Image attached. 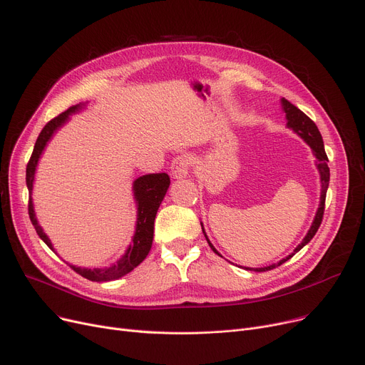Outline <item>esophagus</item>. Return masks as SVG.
<instances>
[{
  "mask_svg": "<svg viewBox=\"0 0 365 365\" xmlns=\"http://www.w3.org/2000/svg\"><path fill=\"white\" fill-rule=\"evenodd\" d=\"M188 166L190 162L185 156H178L173 160V165H170V173H173L174 178H184L188 175Z\"/></svg>",
  "mask_w": 365,
  "mask_h": 365,
  "instance_id": "esophagus-1",
  "label": "esophagus"
}]
</instances>
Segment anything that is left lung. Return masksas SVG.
<instances>
[{
    "label": "left lung",
    "instance_id": "obj_1",
    "mask_svg": "<svg viewBox=\"0 0 365 365\" xmlns=\"http://www.w3.org/2000/svg\"><path fill=\"white\" fill-rule=\"evenodd\" d=\"M282 106H283V110L286 113V119H287V126L290 128V130H293L299 137H301L304 141L308 143V145L312 148V152L317 158V169L319 173V178H321V197H319V206H318V210L315 213V218H314V222L308 231V234L305 235V239L302 240V243L299 245L296 249H294V253L301 250L307 243H309L312 240V237L315 235V232L318 231L319 225H321V221H323V215H324V206H326V195H327V188H329V181H330V169H329V158L326 155V150H324V143H323V137H321L317 125L314 123V120H311L302 110H299L296 106H293L289 100L286 98H282ZM202 230H203V225H202ZM205 232V230H203ZM205 237L210 246V249L218 253L217 249L212 246V243L209 242L207 235L205 234ZM289 255L286 256L284 259H282L280 262L277 264H272L269 267H264V268H246V269H253L256 272H262V271H269V269H274L277 267H280L282 264H284L287 259H290L292 256L294 255ZM220 255V253H218Z\"/></svg>",
    "mask_w": 365,
    "mask_h": 365
}]
</instances>
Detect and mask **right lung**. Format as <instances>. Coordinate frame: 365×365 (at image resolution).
Listing matches in <instances>:
<instances>
[{
    "label": "right lung",
    "mask_w": 365,
    "mask_h": 365,
    "mask_svg": "<svg viewBox=\"0 0 365 365\" xmlns=\"http://www.w3.org/2000/svg\"><path fill=\"white\" fill-rule=\"evenodd\" d=\"M82 106L83 104H76V106L69 107L66 112L60 113L58 116L51 119L44 128H42V131L39 133V135L36 138L32 156L26 166V185L29 190V205H28L29 218H31V222L35 227L38 235L41 237V240L44 242L51 250H54L53 245H51L50 239L47 237V234L42 231L41 225L36 221L34 203H32V197H31L35 170H36V165L41 158L42 150L46 148V145L51 140L53 134L58 130L60 126H63L69 120V115L79 112L82 109ZM169 184H170V180H169L168 174H165V173L143 175L134 181L133 188H134V197L137 202L135 234L133 237V243L130 245V247L126 249L125 255L116 264H113L109 268H94V269L81 268V267H75V265H71V268H73V271H76L79 275L87 278V280L110 282V280H116V278H119L128 272H131L135 267H138L145 259V256L148 255L150 249H152L155 218H156L158 209L166 195Z\"/></svg>",
    "instance_id": "1"
}]
</instances>
